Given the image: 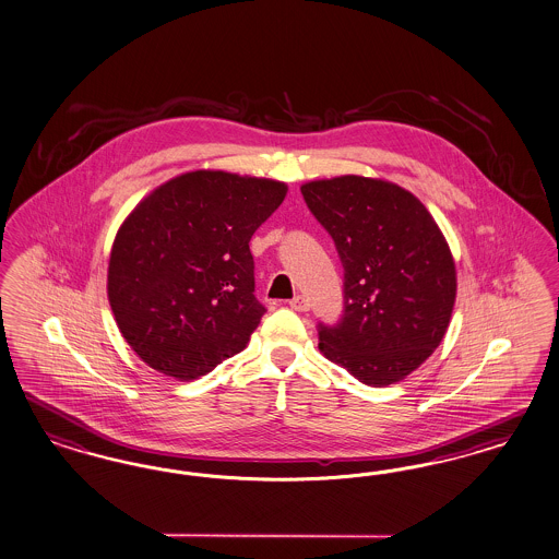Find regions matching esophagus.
I'll list each match as a JSON object with an SVG mask.
<instances>
[{
  "mask_svg": "<svg viewBox=\"0 0 559 559\" xmlns=\"http://www.w3.org/2000/svg\"><path fill=\"white\" fill-rule=\"evenodd\" d=\"M290 309H295V311H307L309 309V301L301 297V295H297L295 299H290Z\"/></svg>",
  "mask_w": 559,
  "mask_h": 559,
  "instance_id": "esophagus-1",
  "label": "esophagus"
}]
</instances>
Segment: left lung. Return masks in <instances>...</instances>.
<instances>
[{"label":"left lung","mask_w":559,"mask_h":559,"mask_svg":"<svg viewBox=\"0 0 559 559\" xmlns=\"http://www.w3.org/2000/svg\"><path fill=\"white\" fill-rule=\"evenodd\" d=\"M344 266V316L320 325V353L371 388L404 381L439 346L457 271L437 221L381 178L338 176L301 187Z\"/></svg>","instance_id":"1"}]
</instances>
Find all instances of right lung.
Here are the masks:
<instances>
[{"label": "right lung", "instance_id": "1", "mask_svg": "<svg viewBox=\"0 0 559 559\" xmlns=\"http://www.w3.org/2000/svg\"><path fill=\"white\" fill-rule=\"evenodd\" d=\"M287 190L271 178L197 169L153 188L122 221L108 304L153 371L192 381L248 346L266 313L254 297L250 239Z\"/></svg>", "mask_w": 559, "mask_h": 559}]
</instances>
